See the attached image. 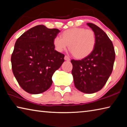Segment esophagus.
<instances>
[{"label":"esophagus","instance_id":"34e87169","mask_svg":"<svg viewBox=\"0 0 127 127\" xmlns=\"http://www.w3.org/2000/svg\"><path fill=\"white\" fill-rule=\"evenodd\" d=\"M64 59H65V61H70L69 57H68V56H66V55H65V57H64Z\"/></svg>","mask_w":127,"mask_h":127}]
</instances>
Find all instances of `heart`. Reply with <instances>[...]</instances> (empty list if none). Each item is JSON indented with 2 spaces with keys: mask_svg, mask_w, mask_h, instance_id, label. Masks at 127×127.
<instances>
[{
  "mask_svg": "<svg viewBox=\"0 0 127 127\" xmlns=\"http://www.w3.org/2000/svg\"><path fill=\"white\" fill-rule=\"evenodd\" d=\"M55 49L63 51L68 48L75 58L82 59L94 50L96 44V36L93 30L84 28H73L62 33V37L57 36L53 41Z\"/></svg>",
  "mask_w": 127,
  "mask_h": 127,
  "instance_id": "1",
  "label": "heart"
}]
</instances>
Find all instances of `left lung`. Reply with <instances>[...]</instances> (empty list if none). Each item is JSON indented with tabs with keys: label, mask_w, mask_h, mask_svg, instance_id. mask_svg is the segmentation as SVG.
Listing matches in <instances>:
<instances>
[{
	"label": "left lung",
	"mask_w": 127,
	"mask_h": 127,
	"mask_svg": "<svg viewBox=\"0 0 127 127\" xmlns=\"http://www.w3.org/2000/svg\"><path fill=\"white\" fill-rule=\"evenodd\" d=\"M87 25L96 36L94 50L82 60H71L74 86L86 94L96 92L104 86L112 72L115 53L112 42L106 33L91 23Z\"/></svg>",
	"instance_id": "obj_1"
}]
</instances>
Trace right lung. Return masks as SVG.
<instances>
[{
    "label": "right lung",
    "instance_id": "1",
    "mask_svg": "<svg viewBox=\"0 0 127 127\" xmlns=\"http://www.w3.org/2000/svg\"><path fill=\"white\" fill-rule=\"evenodd\" d=\"M60 31L44 25L33 27L17 40L11 56L12 68L18 84L29 94H38L52 85V76L64 62L53 41Z\"/></svg>",
    "mask_w": 127,
    "mask_h": 127
}]
</instances>
